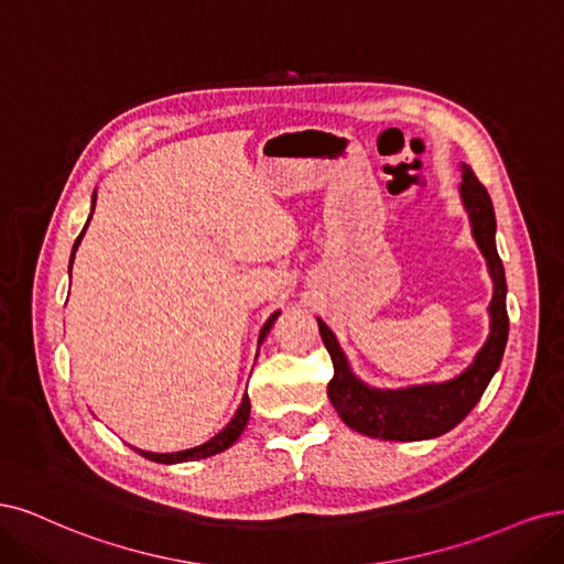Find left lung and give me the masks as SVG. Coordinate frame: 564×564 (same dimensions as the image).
Wrapping results in <instances>:
<instances>
[{"instance_id": "1", "label": "left lung", "mask_w": 564, "mask_h": 564, "mask_svg": "<svg viewBox=\"0 0 564 564\" xmlns=\"http://www.w3.org/2000/svg\"><path fill=\"white\" fill-rule=\"evenodd\" d=\"M459 194L474 227V239L487 260L489 276L495 281V295L489 302V337L476 360L443 384H424L410 389H370L351 372L349 360L339 349L333 330L318 318V330L325 349L333 358L335 375L328 384L330 403L349 429L381 441H426L452 431L476 408L489 379L501 366L508 339L506 314V276L499 260L495 234L497 220L492 198L476 173L462 163Z\"/></svg>"}]
</instances>
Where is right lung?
<instances>
[{"label":"right lung","mask_w":564,"mask_h":564,"mask_svg":"<svg viewBox=\"0 0 564 564\" xmlns=\"http://www.w3.org/2000/svg\"><path fill=\"white\" fill-rule=\"evenodd\" d=\"M94 206H96V192H94ZM90 215H94V210H90ZM88 223H90V217L86 220V227H88ZM86 227H84V229H82V234L77 236L75 248H72L69 269H72V260H75V252H77V248H79V243H82V236H84ZM276 318H279V312L269 316V321L264 323V328L260 330L258 344H262V341H264L267 333L271 330V325H274V321H276ZM248 416H250V398H248V393H246V395H243V401H241V405H239V410H236V414H234V420H231V422H229L220 433H217L215 438H210L208 443L198 445V447H192V449H183V452H171V454H156V452H144V449H135V452H138V454H142L144 459L156 462V464H180V462L206 459V457H213V454H217V452H223V449L231 447L236 441H239V435L243 433V429H246V424H248Z\"/></svg>","instance_id":"1"}]
</instances>
